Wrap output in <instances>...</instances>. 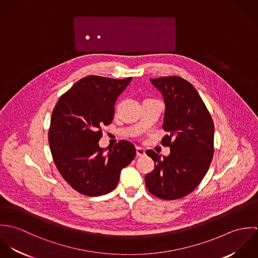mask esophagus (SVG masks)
Wrapping results in <instances>:
<instances>
[{
    "label": "esophagus",
    "mask_w": 258,
    "mask_h": 258,
    "mask_svg": "<svg viewBox=\"0 0 258 258\" xmlns=\"http://www.w3.org/2000/svg\"><path fill=\"white\" fill-rule=\"evenodd\" d=\"M136 154L138 157H144L145 156V151L142 149V148L137 147L136 148Z\"/></svg>",
    "instance_id": "obj_1"
}]
</instances>
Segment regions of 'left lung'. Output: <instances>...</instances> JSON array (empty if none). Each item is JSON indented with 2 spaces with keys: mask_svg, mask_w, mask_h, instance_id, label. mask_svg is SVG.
Listing matches in <instances>:
<instances>
[{
  "mask_svg": "<svg viewBox=\"0 0 258 258\" xmlns=\"http://www.w3.org/2000/svg\"><path fill=\"white\" fill-rule=\"evenodd\" d=\"M163 94L166 111L163 129L169 134L161 144L170 147L168 157L148 150L155 169L145 178L148 190L166 201L190 194L206 176L214 157L215 126L195 87L180 76L151 78Z\"/></svg>",
  "mask_w": 258,
  "mask_h": 258,
  "instance_id": "1",
  "label": "left lung"
}]
</instances>
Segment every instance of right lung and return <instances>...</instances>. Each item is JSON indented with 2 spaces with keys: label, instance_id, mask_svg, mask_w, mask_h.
<instances>
[{
  "label": "right lung",
  "instance_id": "right-lung-1",
  "mask_svg": "<svg viewBox=\"0 0 258 258\" xmlns=\"http://www.w3.org/2000/svg\"><path fill=\"white\" fill-rule=\"evenodd\" d=\"M131 79L83 77L53 108L48 129L52 159L62 178L82 195L110 192L122 169L136 156L134 145L126 140H120L107 154L98 144L102 126L112 122L115 101Z\"/></svg>",
  "mask_w": 258,
  "mask_h": 258
}]
</instances>
